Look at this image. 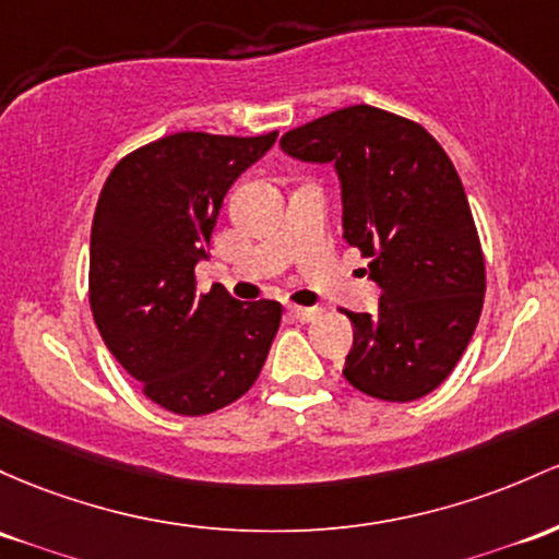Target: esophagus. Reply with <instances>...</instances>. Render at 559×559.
Wrapping results in <instances>:
<instances>
[{
    "instance_id": "esophagus-1",
    "label": "esophagus",
    "mask_w": 559,
    "mask_h": 559,
    "mask_svg": "<svg viewBox=\"0 0 559 559\" xmlns=\"http://www.w3.org/2000/svg\"><path fill=\"white\" fill-rule=\"evenodd\" d=\"M289 312L294 318H297V321H302V323H308V321H316L318 316H321V308H297V305H292L289 308Z\"/></svg>"
}]
</instances>
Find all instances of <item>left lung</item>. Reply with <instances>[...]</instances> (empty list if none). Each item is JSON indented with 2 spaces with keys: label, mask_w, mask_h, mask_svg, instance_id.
I'll return each mask as SVG.
<instances>
[{
  "label": "left lung",
  "mask_w": 559,
  "mask_h": 559,
  "mask_svg": "<svg viewBox=\"0 0 559 559\" xmlns=\"http://www.w3.org/2000/svg\"><path fill=\"white\" fill-rule=\"evenodd\" d=\"M281 151L334 164L342 228L369 257L377 312H349L345 379L390 403L425 397L453 371L475 334L486 262L456 167L416 121L349 106L297 127Z\"/></svg>",
  "instance_id": "1"
}]
</instances>
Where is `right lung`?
<instances>
[{"mask_svg":"<svg viewBox=\"0 0 559 559\" xmlns=\"http://www.w3.org/2000/svg\"><path fill=\"white\" fill-rule=\"evenodd\" d=\"M278 132H177L121 158L97 199L90 308L114 358L171 414L225 408L260 377L281 323L273 299L238 302L219 284L199 294L195 265L233 182Z\"/></svg>","mask_w":559,"mask_h":559,"instance_id":"obj_1","label":"right lung"}]
</instances>
